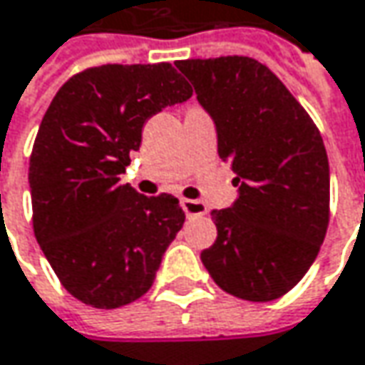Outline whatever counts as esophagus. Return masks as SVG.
Masks as SVG:
<instances>
[{"mask_svg":"<svg viewBox=\"0 0 365 365\" xmlns=\"http://www.w3.org/2000/svg\"><path fill=\"white\" fill-rule=\"evenodd\" d=\"M182 208H183V212H185V216H187V218L206 214V204H204V202H198V200L182 198Z\"/></svg>","mask_w":365,"mask_h":365,"instance_id":"obj_1","label":"esophagus"}]
</instances>
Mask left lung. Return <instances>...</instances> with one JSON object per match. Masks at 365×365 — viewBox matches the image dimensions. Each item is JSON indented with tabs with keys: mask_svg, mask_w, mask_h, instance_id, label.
Returning <instances> with one entry per match:
<instances>
[{
	"mask_svg": "<svg viewBox=\"0 0 365 365\" xmlns=\"http://www.w3.org/2000/svg\"><path fill=\"white\" fill-rule=\"evenodd\" d=\"M175 67L212 116L218 157L239 198L212 210L218 237L202 251L212 279L237 298L276 300L309 272L329 227V159L307 110L249 56L187 58Z\"/></svg>",
	"mask_w": 365,
	"mask_h": 365,
	"instance_id": "obj_1",
	"label": "left lung"
}]
</instances>
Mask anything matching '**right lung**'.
Segmentation results:
<instances>
[{"label":"right lung","mask_w":365,"mask_h":365,"mask_svg":"<svg viewBox=\"0 0 365 365\" xmlns=\"http://www.w3.org/2000/svg\"><path fill=\"white\" fill-rule=\"evenodd\" d=\"M192 98L169 63L102 65L56 91L30 155L32 227L63 288L93 309H118L153 286L185 214L171 194L143 196L120 173L143 126Z\"/></svg>","instance_id":"obj_1"}]
</instances>
